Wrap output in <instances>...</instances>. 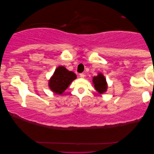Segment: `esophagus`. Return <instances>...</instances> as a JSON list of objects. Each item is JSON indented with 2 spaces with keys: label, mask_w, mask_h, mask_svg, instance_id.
Wrapping results in <instances>:
<instances>
[{
  "label": "esophagus",
  "mask_w": 154,
  "mask_h": 154,
  "mask_svg": "<svg viewBox=\"0 0 154 154\" xmlns=\"http://www.w3.org/2000/svg\"><path fill=\"white\" fill-rule=\"evenodd\" d=\"M79 75H80V77L82 78V79H83V78L85 77V74H84L83 73H80Z\"/></svg>",
  "instance_id": "esophagus-1"
}]
</instances>
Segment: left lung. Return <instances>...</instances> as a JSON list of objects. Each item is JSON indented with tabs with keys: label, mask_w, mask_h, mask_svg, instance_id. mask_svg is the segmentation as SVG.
Listing matches in <instances>:
<instances>
[{
	"label": "left lung",
	"mask_w": 154,
	"mask_h": 154,
	"mask_svg": "<svg viewBox=\"0 0 154 154\" xmlns=\"http://www.w3.org/2000/svg\"><path fill=\"white\" fill-rule=\"evenodd\" d=\"M92 82H93L94 88L99 93L102 94L106 91L107 85L106 79L102 73H99L98 75L94 76Z\"/></svg>",
	"instance_id": "1"
}]
</instances>
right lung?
I'll use <instances>...</instances> for the list:
<instances>
[{"label": "right lung", "mask_w": 154, "mask_h": 154, "mask_svg": "<svg viewBox=\"0 0 154 154\" xmlns=\"http://www.w3.org/2000/svg\"><path fill=\"white\" fill-rule=\"evenodd\" d=\"M76 79V75L64 66H59L49 81L50 88L56 94H62L69 84Z\"/></svg>", "instance_id": "1"}]
</instances>
